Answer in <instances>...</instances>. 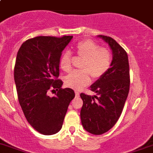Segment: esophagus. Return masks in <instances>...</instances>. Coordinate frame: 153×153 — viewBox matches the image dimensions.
Returning <instances> with one entry per match:
<instances>
[{
  "mask_svg": "<svg viewBox=\"0 0 153 153\" xmlns=\"http://www.w3.org/2000/svg\"><path fill=\"white\" fill-rule=\"evenodd\" d=\"M75 95H76V98L79 97V92H76V91Z\"/></svg>",
  "mask_w": 153,
  "mask_h": 153,
  "instance_id": "1",
  "label": "esophagus"
}]
</instances>
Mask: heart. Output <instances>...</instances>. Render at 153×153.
<instances>
[{
    "label": "heart",
    "instance_id": "1",
    "mask_svg": "<svg viewBox=\"0 0 153 153\" xmlns=\"http://www.w3.org/2000/svg\"><path fill=\"white\" fill-rule=\"evenodd\" d=\"M76 54L82 58L80 68L82 71L73 72L64 78L67 86L79 90L88 86L91 81L90 75L95 79L102 77L111 65L112 55L105 48H100L99 45L91 39L79 42L74 48ZM72 56L69 51H64L61 55L59 65L64 72H70L72 68Z\"/></svg>",
    "mask_w": 153,
    "mask_h": 153
}]
</instances>
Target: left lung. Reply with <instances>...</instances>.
Returning a JSON list of instances; mask_svg holds the SVG:
<instances>
[{
	"label": "left lung",
	"mask_w": 153,
	"mask_h": 153,
	"mask_svg": "<svg viewBox=\"0 0 153 153\" xmlns=\"http://www.w3.org/2000/svg\"><path fill=\"white\" fill-rule=\"evenodd\" d=\"M108 44L112 51L111 65L102 77L92 85L96 96L80 94L83 105L80 111L82 127L95 135L106 133L120 117L130 89L128 56L117 42L105 36H98Z\"/></svg>",
	"instance_id": "8db88e82"
}]
</instances>
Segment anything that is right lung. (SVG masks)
Returning <instances> with one entry per match:
<instances>
[{
	"label": "right lung",
	"instance_id": "1",
	"mask_svg": "<svg viewBox=\"0 0 153 153\" xmlns=\"http://www.w3.org/2000/svg\"><path fill=\"white\" fill-rule=\"evenodd\" d=\"M72 36L61 38L38 36L22 43L17 52L14 81L18 99L28 122L44 135H52L62 127L70 102L75 93L70 88L62 89L59 61ZM57 91L50 97L47 92Z\"/></svg>",
	"mask_w": 153,
	"mask_h": 153
}]
</instances>
